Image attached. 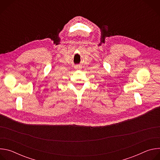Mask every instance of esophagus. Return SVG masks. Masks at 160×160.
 Returning <instances> with one entry per match:
<instances>
[{
	"label": "esophagus",
	"mask_w": 160,
	"mask_h": 160,
	"mask_svg": "<svg viewBox=\"0 0 160 160\" xmlns=\"http://www.w3.org/2000/svg\"><path fill=\"white\" fill-rule=\"evenodd\" d=\"M81 68H82V66L80 65H76L75 66V69H77V70L81 69Z\"/></svg>",
	"instance_id": "esophagus-1"
}]
</instances>
